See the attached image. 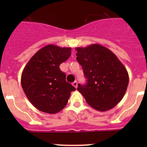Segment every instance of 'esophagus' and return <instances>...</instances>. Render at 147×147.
<instances>
[{
    "instance_id": "esophagus-1",
    "label": "esophagus",
    "mask_w": 147,
    "mask_h": 147,
    "mask_svg": "<svg viewBox=\"0 0 147 147\" xmlns=\"http://www.w3.org/2000/svg\"><path fill=\"white\" fill-rule=\"evenodd\" d=\"M72 85H73L75 88H77V87H78V82H77V81H75L74 82H72Z\"/></svg>"
}]
</instances>
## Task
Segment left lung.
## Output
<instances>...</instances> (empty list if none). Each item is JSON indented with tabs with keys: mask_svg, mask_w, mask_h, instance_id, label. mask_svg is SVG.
<instances>
[{
	"mask_svg": "<svg viewBox=\"0 0 147 147\" xmlns=\"http://www.w3.org/2000/svg\"><path fill=\"white\" fill-rule=\"evenodd\" d=\"M75 50L87 79L86 84H78V90L94 109L100 112L112 109L127 91L129 75L125 67L110 50L99 44Z\"/></svg>",
	"mask_w": 147,
	"mask_h": 147,
	"instance_id": "8db88e82",
	"label": "left lung"
}]
</instances>
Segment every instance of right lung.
<instances>
[{"instance_id":"obj_1","label":"right lung","mask_w":147,"mask_h":147,"mask_svg":"<svg viewBox=\"0 0 147 147\" xmlns=\"http://www.w3.org/2000/svg\"><path fill=\"white\" fill-rule=\"evenodd\" d=\"M71 55V47L47 45L28 61L21 75V85L28 100L41 112L55 114L67 104L76 89L66 81L60 69Z\"/></svg>"}]
</instances>
